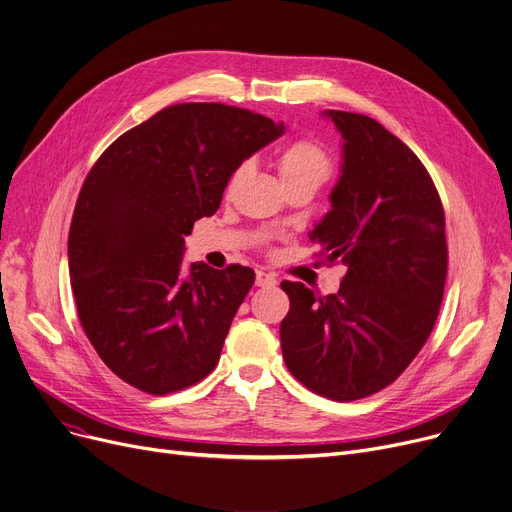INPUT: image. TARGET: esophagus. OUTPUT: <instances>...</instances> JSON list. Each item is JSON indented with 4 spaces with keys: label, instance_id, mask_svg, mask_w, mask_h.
<instances>
[{
    "label": "esophagus",
    "instance_id": "34e87169",
    "mask_svg": "<svg viewBox=\"0 0 512 512\" xmlns=\"http://www.w3.org/2000/svg\"><path fill=\"white\" fill-rule=\"evenodd\" d=\"M255 284L265 288V286H276V276L274 274H267V271L259 269L257 276H255Z\"/></svg>",
    "mask_w": 512,
    "mask_h": 512
}]
</instances>
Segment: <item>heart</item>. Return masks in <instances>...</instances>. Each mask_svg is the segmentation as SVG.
<instances>
[{
    "label": "heart",
    "instance_id": "obj_1",
    "mask_svg": "<svg viewBox=\"0 0 512 512\" xmlns=\"http://www.w3.org/2000/svg\"><path fill=\"white\" fill-rule=\"evenodd\" d=\"M241 170L243 168H238L232 175L228 189H232L238 177H241ZM278 173L284 187L306 183L319 189L331 175V160L323 146L315 140H298L278 154Z\"/></svg>",
    "mask_w": 512,
    "mask_h": 512
}]
</instances>
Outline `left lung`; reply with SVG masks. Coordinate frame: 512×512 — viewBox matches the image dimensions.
<instances>
[{
	"label": "left lung",
	"instance_id": "8db88e82",
	"mask_svg": "<svg viewBox=\"0 0 512 512\" xmlns=\"http://www.w3.org/2000/svg\"><path fill=\"white\" fill-rule=\"evenodd\" d=\"M323 117L342 133V166L311 241L348 271L327 296L282 282L280 339L304 387L352 401L391 385L426 344L447 280L445 210L420 158L379 121Z\"/></svg>",
	"mask_w": 512,
	"mask_h": 512
}]
</instances>
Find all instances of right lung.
I'll return each instance as SVG.
<instances>
[{
  "label": "right lung",
  "mask_w": 512,
  "mask_h": 512,
  "mask_svg": "<svg viewBox=\"0 0 512 512\" xmlns=\"http://www.w3.org/2000/svg\"><path fill=\"white\" fill-rule=\"evenodd\" d=\"M282 133L259 113L185 102L125 131L92 166L67 259L80 323L125 383L166 395L216 368L255 271L185 267V236L220 208L234 170Z\"/></svg>",
  "instance_id": "obj_1"
}]
</instances>
